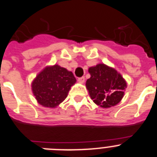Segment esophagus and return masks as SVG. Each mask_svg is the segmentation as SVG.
<instances>
[{
    "label": "esophagus",
    "mask_w": 157,
    "mask_h": 157,
    "mask_svg": "<svg viewBox=\"0 0 157 157\" xmlns=\"http://www.w3.org/2000/svg\"><path fill=\"white\" fill-rule=\"evenodd\" d=\"M78 82L79 83H83L84 82H85V77H80V78H78Z\"/></svg>",
    "instance_id": "obj_1"
}]
</instances>
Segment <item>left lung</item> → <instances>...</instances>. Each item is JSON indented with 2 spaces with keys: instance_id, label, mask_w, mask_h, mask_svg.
<instances>
[{
  "instance_id": "obj_1",
  "label": "left lung",
  "mask_w": 157,
  "mask_h": 157,
  "mask_svg": "<svg viewBox=\"0 0 157 157\" xmlns=\"http://www.w3.org/2000/svg\"><path fill=\"white\" fill-rule=\"evenodd\" d=\"M90 78L86 86L91 99L98 106L107 109L120 103L124 96L127 82L114 68L99 63L89 68Z\"/></svg>"
}]
</instances>
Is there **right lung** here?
<instances>
[{
	"label": "right lung",
	"instance_id": "1",
	"mask_svg": "<svg viewBox=\"0 0 157 157\" xmlns=\"http://www.w3.org/2000/svg\"><path fill=\"white\" fill-rule=\"evenodd\" d=\"M75 82L71 71L57 64L48 66L32 82V92L38 104L52 109L64 101Z\"/></svg>",
	"mask_w": 157,
	"mask_h": 157
}]
</instances>
